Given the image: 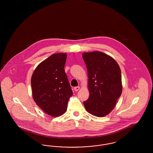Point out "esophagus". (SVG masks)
<instances>
[{
  "label": "esophagus",
  "mask_w": 153,
  "mask_h": 153,
  "mask_svg": "<svg viewBox=\"0 0 153 153\" xmlns=\"http://www.w3.org/2000/svg\"><path fill=\"white\" fill-rule=\"evenodd\" d=\"M79 89H80V87H76L74 88V90L76 92L78 91Z\"/></svg>",
  "instance_id": "esophagus-1"
}]
</instances>
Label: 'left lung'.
Listing matches in <instances>:
<instances>
[{
    "label": "left lung",
    "instance_id": "8db88e82",
    "mask_svg": "<svg viewBox=\"0 0 153 153\" xmlns=\"http://www.w3.org/2000/svg\"><path fill=\"white\" fill-rule=\"evenodd\" d=\"M82 58L87 68L89 92L84 107L92 115L105 117L122 92L120 67L114 58L100 51L84 53Z\"/></svg>",
    "mask_w": 153,
    "mask_h": 153
}]
</instances>
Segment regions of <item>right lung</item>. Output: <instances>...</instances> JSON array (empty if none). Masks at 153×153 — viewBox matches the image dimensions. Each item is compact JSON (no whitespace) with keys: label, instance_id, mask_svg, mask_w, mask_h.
I'll return each instance as SVG.
<instances>
[{"label":"right lung","instance_id":"right-lung-1","mask_svg":"<svg viewBox=\"0 0 153 153\" xmlns=\"http://www.w3.org/2000/svg\"><path fill=\"white\" fill-rule=\"evenodd\" d=\"M66 60V53L52 54L37 66L31 79L34 102L53 117L65 112L73 95L64 70Z\"/></svg>","mask_w":153,"mask_h":153}]
</instances>
